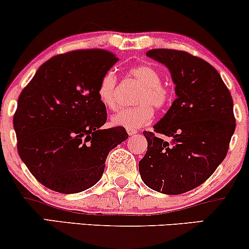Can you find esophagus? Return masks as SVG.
I'll return each mask as SVG.
<instances>
[{"label": "esophagus", "mask_w": 249, "mask_h": 249, "mask_svg": "<svg viewBox=\"0 0 249 249\" xmlns=\"http://www.w3.org/2000/svg\"><path fill=\"white\" fill-rule=\"evenodd\" d=\"M127 133H128V136L132 137V136H134V134H137V131H134V130H127Z\"/></svg>", "instance_id": "esophagus-1"}]
</instances>
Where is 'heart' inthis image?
<instances>
[{
  "mask_svg": "<svg viewBox=\"0 0 249 249\" xmlns=\"http://www.w3.org/2000/svg\"><path fill=\"white\" fill-rule=\"evenodd\" d=\"M131 76L142 85L134 98L138 106L123 109L111 117L115 126H122L127 130H137L149 124L153 119V109H162L169 103V88L161 83L162 75L157 68L149 65H140L131 68ZM98 100L107 109L115 110L117 107V77L112 71H107L101 77L97 88Z\"/></svg>",
  "mask_w": 249,
  "mask_h": 249,
  "instance_id": "b5f03b06",
  "label": "heart"
}]
</instances>
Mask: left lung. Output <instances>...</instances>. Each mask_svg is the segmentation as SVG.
Masks as SVG:
<instances>
[{
  "label": "left lung",
  "instance_id": "8db88e82",
  "mask_svg": "<svg viewBox=\"0 0 249 249\" xmlns=\"http://www.w3.org/2000/svg\"><path fill=\"white\" fill-rule=\"evenodd\" d=\"M146 55L168 68L176 100L153 126L160 136L143 132L147 152L139 161V173L158 193L184 194L204 183L226 157L235 130L232 96L203 59L168 49Z\"/></svg>",
  "mask_w": 249,
  "mask_h": 249
}]
</instances>
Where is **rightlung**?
I'll use <instances>...</instances> for the list:
<instances>
[{"instance_id":"add662e5","label":"right lung","mask_w":249,"mask_h":249,"mask_svg":"<svg viewBox=\"0 0 249 249\" xmlns=\"http://www.w3.org/2000/svg\"><path fill=\"white\" fill-rule=\"evenodd\" d=\"M118 59L103 50H81L44 62L20 92L14 116L18 154L37 181L77 194L100 181L109 152L128 138L124 127L102 128L101 77Z\"/></svg>"}]
</instances>
